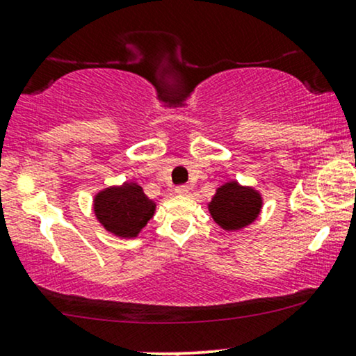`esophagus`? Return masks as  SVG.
Here are the masks:
<instances>
[{
    "mask_svg": "<svg viewBox=\"0 0 356 356\" xmlns=\"http://www.w3.org/2000/svg\"><path fill=\"white\" fill-rule=\"evenodd\" d=\"M189 192H191L189 186H177V187H175V194H179V195H187Z\"/></svg>",
    "mask_w": 356,
    "mask_h": 356,
    "instance_id": "obj_1",
    "label": "esophagus"
}]
</instances>
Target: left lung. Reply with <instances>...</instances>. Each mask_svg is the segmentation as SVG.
I'll return each instance as SVG.
<instances>
[{
  "label": "left lung",
  "mask_w": 356,
  "mask_h": 356,
  "mask_svg": "<svg viewBox=\"0 0 356 356\" xmlns=\"http://www.w3.org/2000/svg\"><path fill=\"white\" fill-rule=\"evenodd\" d=\"M262 205L264 200L259 191L230 181L216 191L207 207L217 225L234 232L250 225L259 217Z\"/></svg>",
  "instance_id": "8db88e82"
}]
</instances>
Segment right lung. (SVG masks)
<instances>
[{
    "label": "right lung",
    "instance_id": "obj_1",
    "mask_svg": "<svg viewBox=\"0 0 356 356\" xmlns=\"http://www.w3.org/2000/svg\"><path fill=\"white\" fill-rule=\"evenodd\" d=\"M94 216L108 232L121 238H134L156 213V202L136 182L111 186L92 200Z\"/></svg>",
    "mask_w": 356,
    "mask_h": 356
}]
</instances>
